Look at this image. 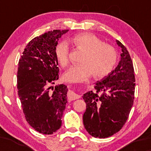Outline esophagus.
<instances>
[{
    "label": "esophagus",
    "instance_id": "34e87169",
    "mask_svg": "<svg viewBox=\"0 0 151 151\" xmlns=\"http://www.w3.org/2000/svg\"><path fill=\"white\" fill-rule=\"evenodd\" d=\"M67 96H68V99L70 100H71V101H72V100H75L77 99L80 98V95L77 94V93H76L74 91H71V90L69 91Z\"/></svg>",
    "mask_w": 151,
    "mask_h": 151
}]
</instances>
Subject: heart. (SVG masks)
Here are the masks:
<instances>
[{"instance_id":"obj_1","label":"heart","mask_w":151,"mask_h":151,"mask_svg":"<svg viewBox=\"0 0 151 151\" xmlns=\"http://www.w3.org/2000/svg\"><path fill=\"white\" fill-rule=\"evenodd\" d=\"M84 51L81 64L72 66L64 74V79L70 82H81L93 74L95 77H104L111 72L117 60V54L112 46L91 33H81L71 40ZM55 55L62 67L70 62V48L67 42L61 41L55 45Z\"/></svg>"}]
</instances>
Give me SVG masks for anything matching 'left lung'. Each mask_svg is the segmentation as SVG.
<instances>
[{"instance_id":"1","label":"left lung","mask_w":151,"mask_h":151,"mask_svg":"<svg viewBox=\"0 0 151 151\" xmlns=\"http://www.w3.org/2000/svg\"><path fill=\"white\" fill-rule=\"evenodd\" d=\"M121 60L115 70L95 83L96 92L83 95L86 109L83 115L85 129L95 138H105L119 132L125 124L133 104L135 76L133 62L122 43Z\"/></svg>"}]
</instances>
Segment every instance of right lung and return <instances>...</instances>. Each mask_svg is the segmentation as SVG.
<instances>
[{
	"label": "right lung",
	"mask_w": 151,
	"mask_h": 151,
	"mask_svg": "<svg viewBox=\"0 0 151 151\" xmlns=\"http://www.w3.org/2000/svg\"><path fill=\"white\" fill-rule=\"evenodd\" d=\"M67 32L55 30L35 37L19 60L17 82L23 113L30 126L43 134L60 129L67 103V86H50L59 78L55 45Z\"/></svg>",
	"instance_id": "obj_1"
}]
</instances>
